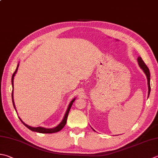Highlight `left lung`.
Returning <instances> with one entry per match:
<instances>
[{
    "instance_id": "1",
    "label": "left lung",
    "mask_w": 158,
    "mask_h": 158,
    "mask_svg": "<svg viewBox=\"0 0 158 158\" xmlns=\"http://www.w3.org/2000/svg\"><path fill=\"white\" fill-rule=\"evenodd\" d=\"M138 65L140 66L141 68V69H143L144 71V73H145V75L147 76V83H148V89H149V92H148V97L149 96L150 94V91H151V86H150V72H149V69H148V67L147 66V65L144 64L143 60H142V58L140 57H138ZM94 130V129H93Z\"/></svg>"
}]
</instances>
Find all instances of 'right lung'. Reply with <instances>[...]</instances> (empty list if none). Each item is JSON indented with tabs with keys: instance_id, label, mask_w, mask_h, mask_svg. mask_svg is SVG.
<instances>
[{
	"instance_id": "obj_1",
	"label": "right lung",
	"mask_w": 158,
	"mask_h": 158,
	"mask_svg": "<svg viewBox=\"0 0 158 158\" xmlns=\"http://www.w3.org/2000/svg\"><path fill=\"white\" fill-rule=\"evenodd\" d=\"M18 66H19V64H18V66L16 68V70H15V72L14 73L13 75H12V77H11V84H12V94H11V97H12V102H13V105H14V107L15 108V104H14V94H13V92H14V76L15 75V73H16L17 70H18ZM75 101V98H73V99L70 101V103L69 104V107H68V109L66 110V114H65L64 115V118L62 120V121H61L60 124H59L57 127H55L54 128H51V129H46V128H44V127H31V126H29L28 125L25 124L23 120H21V118L19 117L20 120H21V122L23 123V124L25 125L27 127L28 129H29L30 130H31L33 131H36V132H38V133H42V134H52V133H56L57 131H60V130H61V129H63L64 127L65 126V125H66V121H67V118H68V116H69V111L70 110L71 107H72V105L73 103V102Z\"/></svg>"
}]
</instances>
